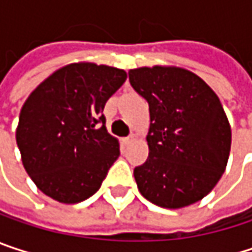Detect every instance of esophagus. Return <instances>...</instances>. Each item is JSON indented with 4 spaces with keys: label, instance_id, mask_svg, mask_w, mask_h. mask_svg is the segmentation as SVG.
Returning a JSON list of instances; mask_svg holds the SVG:
<instances>
[{
    "label": "esophagus",
    "instance_id": "esophagus-1",
    "mask_svg": "<svg viewBox=\"0 0 252 252\" xmlns=\"http://www.w3.org/2000/svg\"><path fill=\"white\" fill-rule=\"evenodd\" d=\"M137 140H138V135H137V134H131L129 137H126L124 141H126V144H129V143H132V141H137Z\"/></svg>",
    "mask_w": 252,
    "mask_h": 252
}]
</instances>
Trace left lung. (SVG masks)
Returning a JSON list of instances; mask_svg holds the SVG:
<instances>
[{
    "mask_svg": "<svg viewBox=\"0 0 252 252\" xmlns=\"http://www.w3.org/2000/svg\"><path fill=\"white\" fill-rule=\"evenodd\" d=\"M134 90L149 102V158L134 169L138 191L165 209L204 198L226 169L232 132L212 87L175 65L128 71Z\"/></svg>",
    "mask_w": 252,
    "mask_h": 252,
    "instance_id": "left-lung-1",
    "label": "left lung"
}]
</instances>
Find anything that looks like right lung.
<instances>
[{
  "instance_id": "right-lung-1",
  "label": "right lung",
  "mask_w": 252,
  "mask_h": 252,
  "mask_svg": "<svg viewBox=\"0 0 252 252\" xmlns=\"http://www.w3.org/2000/svg\"><path fill=\"white\" fill-rule=\"evenodd\" d=\"M126 80L121 68L81 61L58 68L29 94L16 141L27 175L45 195L74 204L100 188L120 156L103 108Z\"/></svg>"
}]
</instances>
